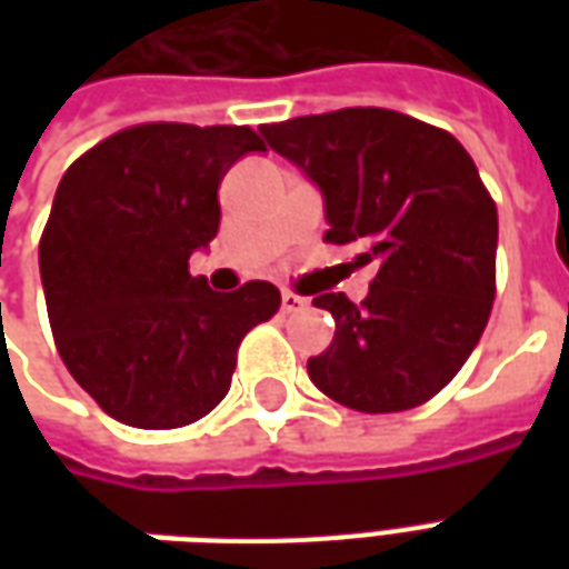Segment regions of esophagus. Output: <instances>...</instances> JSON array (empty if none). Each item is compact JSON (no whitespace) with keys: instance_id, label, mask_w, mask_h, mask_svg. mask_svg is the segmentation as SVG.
<instances>
[{"instance_id":"obj_1","label":"esophagus","mask_w":569,"mask_h":569,"mask_svg":"<svg viewBox=\"0 0 569 569\" xmlns=\"http://www.w3.org/2000/svg\"><path fill=\"white\" fill-rule=\"evenodd\" d=\"M280 305H283V313H296V310H301L305 305H308V298H301L298 292H289V289H283Z\"/></svg>"}]
</instances>
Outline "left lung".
I'll return each instance as SVG.
<instances>
[{
  "label": "left lung",
  "instance_id": "obj_1",
  "mask_svg": "<svg viewBox=\"0 0 569 569\" xmlns=\"http://www.w3.org/2000/svg\"><path fill=\"white\" fill-rule=\"evenodd\" d=\"M322 188L335 247L378 264L366 301L326 292L332 347L308 359L322 393L366 415L429 402L463 369L497 296V203L448 130L378 106L261 124Z\"/></svg>",
  "mask_w": 569,
  "mask_h": 569
}]
</instances>
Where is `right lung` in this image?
Segmentation results:
<instances>
[{"label": "right lung", "instance_id": "right-lung-1", "mask_svg": "<svg viewBox=\"0 0 569 569\" xmlns=\"http://www.w3.org/2000/svg\"><path fill=\"white\" fill-rule=\"evenodd\" d=\"M264 151L252 128L151 121L69 163L39 240L57 353L109 418L140 429L194 423L231 387L237 347L280 310L249 280L212 292L188 273L219 231L231 163Z\"/></svg>", "mask_w": 569, "mask_h": 569}]
</instances>
